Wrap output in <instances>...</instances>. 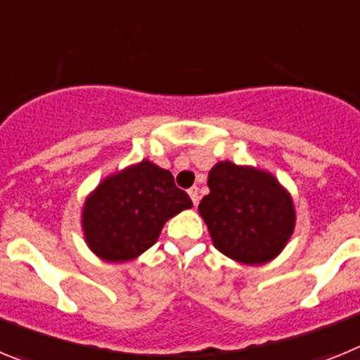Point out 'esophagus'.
<instances>
[{"instance_id": "1", "label": "esophagus", "mask_w": 360, "mask_h": 360, "mask_svg": "<svg viewBox=\"0 0 360 360\" xmlns=\"http://www.w3.org/2000/svg\"><path fill=\"white\" fill-rule=\"evenodd\" d=\"M187 193H189V196H191V200H193V203H195V205H198V200H200L198 187H191V189L187 191Z\"/></svg>"}]
</instances>
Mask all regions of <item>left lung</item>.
Wrapping results in <instances>:
<instances>
[{
	"label": "left lung",
	"instance_id": "1",
	"mask_svg": "<svg viewBox=\"0 0 360 360\" xmlns=\"http://www.w3.org/2000/svg\"><path fill=\"white\" fill-rule=\"evenodd\" d=\"M198 212L221 254L243 265H263L283 252L295 229L292 195L278 178L254 165L218 162Z\"/></svg>",
	"mask_w": 360,
	"mask_h": 360
}]
</instances>
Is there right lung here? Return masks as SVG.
Masks as SVG:
<instances>
[{"instance_id":"right-lung-1","label":"right lung","mask_w":360,"mask_h":360,"mask_svg":"<svg viewBox=\"0 0 360 360\" xmlns=\"http://www.w3.org/2000/svg\"><path fill=\"white\" fill-rule=\"evenodd\" d=\"M193 207L173 174L144 158L111 173L86 196L81 227L88 249L108 263L131 262L157 243L162 227Z\"/></svg>"}]
</instances>
